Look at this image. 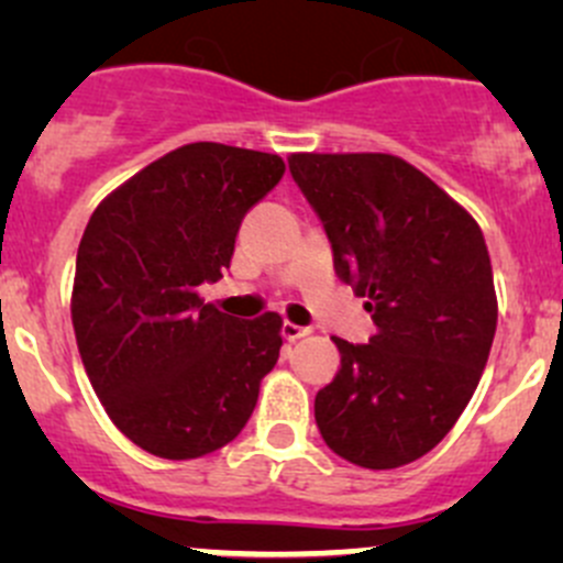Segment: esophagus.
I'll return each mask as SVG.
<instances>
[{
	"instance_id": "1",
	"label": "esophagus",
	"mask_w": 563,
	"mask_h": 563,
	"mask_svg": "<svg viewBox=\"0 0 563 563\" xmlns=\"http://www.w3.org/2000/svg\"><path fill=\"white\" fill-rule=\"evenodd\" d=\"M310 332H313V329H310V327H297V323H291V321L283 323V338H286L288 343H294V340L308 338Z\"/></svg>"
}]
</instances>
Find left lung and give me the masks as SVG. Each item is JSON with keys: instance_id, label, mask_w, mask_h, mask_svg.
<instances>
[{"instance_id": "left-lung-1", "label": "left lung", "mask_w": 563, "mask_h": 563, "mask_svg": "<svg viewBox=\"0 0 563 563\" xmlns=\"http://www.w3.org/2000/svg\"><path fill=\"white\" fill-rule=\"evenodd\" d=\"M334 272L367 297L371 343L334 338L340 371L316 395L332 452L362 468L428 455L468 406L496 334L485 236L433 179L395 155H291Z\"/></svg>"}]
</instances>
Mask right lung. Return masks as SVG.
Here are the masks:
<instances>
[{"label": "right lung", "mask_w": 563, "mask_h": 563, "mask_svg": "<svg viewBox=\"0 0 563 563\" xmlns=\"http://www.w3.org/2000/svg\"><path fill=\"white\" fill-rule=\"evenodd\" d=\"M286 174L280 155L179 146L95 209L73 283V329L111 422L150 455L192 460L234 441L280 356V316L203 305L236 234Z\"/></svg>", "instance_id": "1"}]
</instances>
